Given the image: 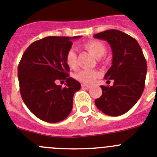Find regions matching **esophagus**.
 Masks as SVG:
<instances>
[{
    "label": "esophagus",
    "mask_w": 157,
    "mask_h": 157,
    "mask_svg": "<svg viewBox=\"0 0 157 157\" xmlns=\"http://www.w3.org/2000/svg\"><path fill=\"white\" fill-rule=\"evenodd\" d=\"M81 87L82 89H84V90H88V89H90V87L88 85H86V84H82Z\"/></svg>",
    "instance_id": "1"
}]
</instances>
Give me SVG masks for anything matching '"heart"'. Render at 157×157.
I'll use <instances>...</instances> for the list:
<instances>
[{"mask_svg": "<svg viewBox=\"0 0 157 157\" xmlns=\"http://www.w3.org/2000/svg\"><path fill=\"white\" fill-rule=\"evenodd\" d=\"M88 52H90L96 58H101L106 52V46L102 42L99 40H90L85 42L83 45ZM66 63L69 67L74 69L77 67V54L73 49H70L66 55ZM98 72L93 70H80L74 75V78L80 83L85 84H91L97 77H98Z\"/></svg>", "mask_w": 157, "mask_h": 157, "instance_id": "heart-1", "label": "heart"}]
</instances>
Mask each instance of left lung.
<instances>
[{
	"instance_id": "8db88e82",
	"label": "left lung",
	"mask_w": 157,
	"mask_h": 157,
	"mask_svg": "<svg viewBox=\"0 0 157 157\" xmlns=\"http://www.w3.org/2000/svg\"><path fill=\"white\" fill-rule=\"evenodd\" d=\"M94 37L107 41L111 45L112 65L105 79L114 81L111 87L101 86L102 94L94 103L105 115L119 116L136 105L144 90L146 59L138 42L125 32L111 29Z\"/></svg>"
}]
</instances>
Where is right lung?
<instances>
[{"label":"right lung","instance_id":"add662e5","mask_svg":"<svg viewBox=\"0 0 157 157\" xmlns=\"http://www.w3.org/2000/svg\"><path fill=\"white\" fill-rule=\"evenodd\" d=\"M81 36H48L32 42L25 51L17 67L20 93L30 112L39 119L55 123L70 114L73 97L80 83L69 77L67 52ZM66 80V87L57 86Z\"/></svg>","mask_w":157,"mask_h":157}]
</instances>
